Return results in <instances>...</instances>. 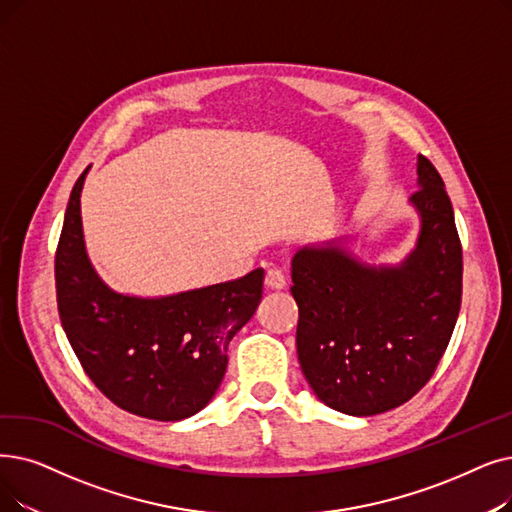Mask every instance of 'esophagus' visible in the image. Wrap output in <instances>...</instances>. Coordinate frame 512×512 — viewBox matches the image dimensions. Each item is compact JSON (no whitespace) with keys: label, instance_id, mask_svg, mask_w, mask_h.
<instances>
[{"label":"esophagus","instance_id":"1","mask_svg":"<svg viewBox=\"0 0 512 512\" xmlns=\"http://www.w3.org/2000/svg\"><path fill=\"white\" fill-rule=\"evenodd\" d=\"M265 286L272 288V291H282L286 286V278L280 270H268V274H265Z\"/></svg>","mask_w":512,"mask_h":512}]
</instances>
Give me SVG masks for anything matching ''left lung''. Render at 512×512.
<instances>
[{
  "mask_svg": "<svg viewBox=\"0 0 512 512\" xmlns=\"http://www.w3.org/2000/svg\"><path fill=\"white\" fill-rule=\"evenodd\" d=\"M414 247L370 263L351 234L303 244L291 261L301 372L328 408L374 416L406 404L433 376L462 297V249L441 175L418 154Z\"/></svg>",
  "mask_w": 512,
  "mask_h": 512,
  "instance_id": "8db88e82",
  "label": "left lung"
}]
</instances>
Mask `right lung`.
Listing matches in <instances>:
<instances>
[{"instance_id": "obj_1", "label": "right lung", "mask_w": 512, "mask_h": 512, "mask_svg": "<svg viewBox=\"0 0 512 512\" xmlns=\"http://www.w3.org/2000/svg\"><path fill=\"white\" fill-rule=\"evenodd\" d=\"M90 167L71 192L56 251L66 339L87 376L119 408L163 422L190 418L224 381L228 345L261 301L263 270L161 297L115 291L85 249L81 192Z\"/></svg>"}]
</instances>
